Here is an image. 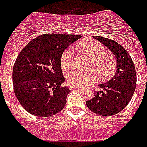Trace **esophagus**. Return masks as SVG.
I'll return each mask as SVG.
<instances>
[{"label": "esophagus", "instance_id": "obj_1", "mask_svg": "<svg viewBox=\"0 0 147 147\" xmlns=\"http://www.w3.org/2000/svg\"><path fill=\"white\" fill-rule=\"evenodd\" d=\"M69 89L70 90H79V89H81V87H73V86H69Z\"/></svg>", "mask_w": 147, "mask_h": 147}]
</instances>
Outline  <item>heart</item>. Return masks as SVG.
Listing matches in <instances>:
<instances>
[{
  "label": "heart",
  "mask_w": 147,
  "mask_h": 147,
  "mask_svg": "<svg viewBox=\"0 0 147 147\" xmlns=\"http://www.w3.org/2000/svg\"><path fill=\"white\" fill-rule=\"evenodd\" d=\"M82 52L91 58L90 69L94 71H81L73 70L67 75L68 83L73 87H82L96 79V72L99 78L105 80L114 73L117 68V60L112 54L107 52L103 45L96 41H88L79 45ZM75 52L72 47H69L63 53L60 64L63 69L69 71L74 66Z\"/></svg>",
  "instance_id": "obj_1"
}]
</instances>
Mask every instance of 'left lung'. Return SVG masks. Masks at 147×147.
Returning <instances> with one entry per match:
<instances>
[{
  "instance_id": "8db88e82",
  "label": "left lung",
  "mask_w": 147,
  "mask_h": 147,
  "mask_svg": "<svg viewBox=\"0 0 147 147\" xmlns=\"http://www.w3.org/2000/svg\"><path fill=\"white\" fill-rule=\"evenodd\" d=\"M111 50L117 58V71L106 83L98 84L102 90L96 91L92 98L86 102L88 108L102 116H112L128 105L136 88V71L132 59L117 42L93 36Z\"/></svg>"
}]
</instances>
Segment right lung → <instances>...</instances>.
Wrapping results in <instances>:
<instances>
[{"label":"right lung","instance_id":"right-lung-1","mask_svg":"<svg viewBox=\"0 0 147 147\" xmlns=\"http://www.w3.org/2000/svg\"><path fill=\"white\" fill-rule=\"evenodd\" d=\"M81 37L48 33L33 39L19 53L13 66V89L28 113L46 117L65 107L70 90L62 85L66 79L60 58L65 49Z\"/></svg>","mask_w":147,"mask_h":147}]
</instances>
